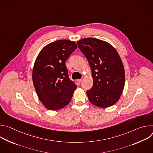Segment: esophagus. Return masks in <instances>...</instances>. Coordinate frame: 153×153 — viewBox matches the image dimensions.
Listing matches in <instances>:
<instances>
[{"instance_id": "obj_1", "label": "esophagus", "mask_w": 153, "mask_h": 153, "mask_svg": "<svg viewBox=\"0 0 153 153\" xmlns=\"http://www.w3.org/2000/svg\"><path fill=\"white\" fill-rule=\"evenodd\" d=\"M82 79H78V80H77V83H78L79 85H80V83H81V82H82Z\"/></svg>"}]
</instances>
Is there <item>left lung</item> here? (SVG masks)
<instances>
[{
    "mask_svg": "<svg viewBox=\"0 0 153 153\" xmlns=\"http://www.w3.org/2000/svg\"><path fill=\"white\" fill-rule=\"evenodd\" d=\"M91 69L93 85L86 91L89 100L100 108H108L120 99L125 85L122 60L110 43L95 38L77 42Z\"/></svg>",
    "mask_w": 153,
    "mask_h": 153,
    "instance_id": "8db88e82",
    "label": "left lung"
}]
</instances>
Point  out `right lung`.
<instances>
[{"label":"right lung","mask_w":153,"mask_h":153,"mask_svg":"<svg viewBox=\"0 0 153 153\" xmlns=\"http://www.w3.org/2000/svg\"><path fill=\"white\" fill-rule=\"evenodd\" d=\"M77 48L68 40H58L43 47L33 70V82L37 96L50 110H58L71 101L77 86L69 79L65 62Z\"/></svg>","instance_id":"obj_1"}]
</instances>
